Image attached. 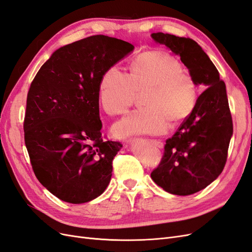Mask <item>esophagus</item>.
Here are the masks:
<instances>
[{
	"label": "esophagus",
	"mask_w": 252,
	"mask_h": 252,
	"mask_svg": "<svg viewBox=\"0 0 252 252\" xmlns=\"http://www.w3.org/2000/svg\"><path fill=\"white\" fill-rule=\"evenodd\" d=\"M151 143L154 144L155 146L158 147V148H163V147H164L163 142H161L159 140H151Z\"/></svg>",
	"instance_id": "obj_1"
}]
</instances>
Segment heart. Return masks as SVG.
Instances as JSON below:
<instances>
[{"mask_svg": "<svg viewBox=\"0 0 252 252\" xmlns=\"http://www.w3.org/2000/svg\"><path fill=\"white\" fill-rule=\"evenodd\" d=\"M145 93L146 108L133 111L113 126L118 138L135 134H159L169 122L178 124L192 113L197 101V85L180 61L170 53L151 50L141 53L130 64V73L111 66L101 77L98 97L109 116H121Z\"/></svg>", "mask_w": 252, "mask_h": 252, "instance_id": "b5f03b06", "label": "heart"}]
</instances>
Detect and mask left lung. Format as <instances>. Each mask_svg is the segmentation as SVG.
Returning a JSON list of instances; mask_svg holds the SVG:
<instances>
[{
  "instance_id": "8db88e82",
  "label": "left lung",
  "mask_w": 252,
  "mask_h": 252,
  "mask_svg": "<svg viewBox=\"0 0 252 252\" xmlns=\"http://www.w3.org/2000/svg\"><path fill=\"white\" fill-rule=\"evenodd\" d=\"M151 36L181 57L196 85L208 87L197 97L192 113L166 140L161 163L151 172V179L165 191L189 195L211 184L225 167L233 132L226 86L195 41L163 32Z\"/></svg>"
}]
</instances>
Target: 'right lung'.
I'll return each mask as SVG.
<instances>
[{
	"instance_id": "obj_1",
	"label": "right lung",
	"mask_w": 252,
	"mask_h": 252,
	"mask_svg": "<svg viewBox=\"0 0 252 252\" xmlns=\"http://www.w3.org/2000/svg\"><path fill=\"white\" fill-rule=\"evenodd\" d=\"M133 45L103 34L52 53L30 85L24 138L33 172L53 195L82 204L101 195L112 175L120 142L104 140L98 84Z\"/></svg>"
}]
</instances>
